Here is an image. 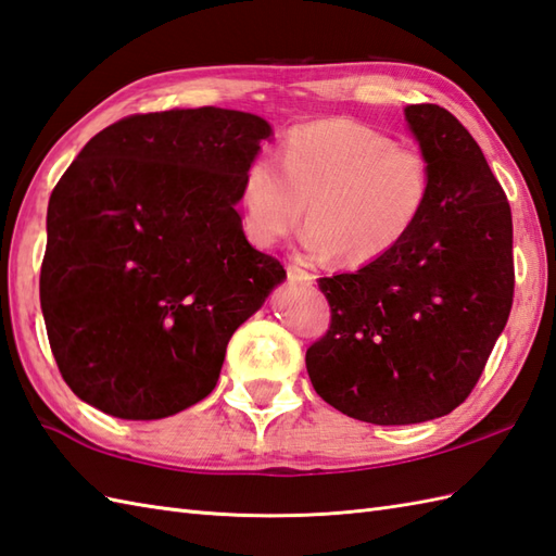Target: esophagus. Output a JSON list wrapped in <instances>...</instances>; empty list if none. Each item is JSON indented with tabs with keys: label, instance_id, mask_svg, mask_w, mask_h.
Listing matches in <instances>:
<instances>
[{
	"label": "esophagus",
	"instance_id": "1",
	"mask_svg": "<svg viewBox=\"0 0 556 556\" xmlns=\"http://www.w3.org/2000/svg\"><path fill=\"white\" fill-rule=\"evenodd\" d=\"M288 278H290L292 282H300V286H312L316 276L309 274V270H304V268L298 266V264H288Z\"/></svg>",
	"mask_w": 556,
	"mask_h": 556
}]
</instances>
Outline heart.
Masks as SVG:
<instances>
[{
  "instance_id": "obj_1",
  "label": "heart",
  "mask_w": 556,
  "mask_h": 556,
  "mask_svg": "<svg viewBox=\"0 0 556 556\" xmlns=\"http://www.w3.org/2000/svg\"><path fill=\"white\" fill-rule=\"evenodd\" d=\"M278 159L282 172L274 159L254 156L240 180L242 228L256 247L288 236L306 208V250L374 264L409 238L433 192L421 150L350 118L292 128Z\"/></svg>"
}]
</instances>
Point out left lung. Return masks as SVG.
Returning <instances> with one entry per match:
<instances>
[{
    "mask_svg": "<svg viewBox=\"0 0 556 556\" xmlns=\"http://www.w3.org/2000/svg\"><path fill=\"white\" fill-rule=\"evenodd\" d=\"M404 118L433 168L428 208L388 256L318 278L330 328L306 350L320 397L376 426L456 409L514 302L511 208L478 142L438 104H409Z\"/></svg>",
    "mask_w": 556,
    "mask_h": 556,
    "instance_id": "8db88e82",
    "label": "left lung"
}]
</instances>
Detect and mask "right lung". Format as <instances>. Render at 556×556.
<instances>
[{"label":"right lung","instance_id":"right-lung-1","mask_svg":"<svg viewBox=\"0 0 556 556\" xmlns=\"http://www.w3.org/2000/svg\"><path fill=\"white\" fill-rule=\"evenodd\" d=\"M274 130L200 106L135 114L83 147L47 206L40 304L83 402L128 421L216 388L228 340L286 280L247 242L240 180Z\"/></svg>","mask_w":556,"mask_h":556}]
</instances>
